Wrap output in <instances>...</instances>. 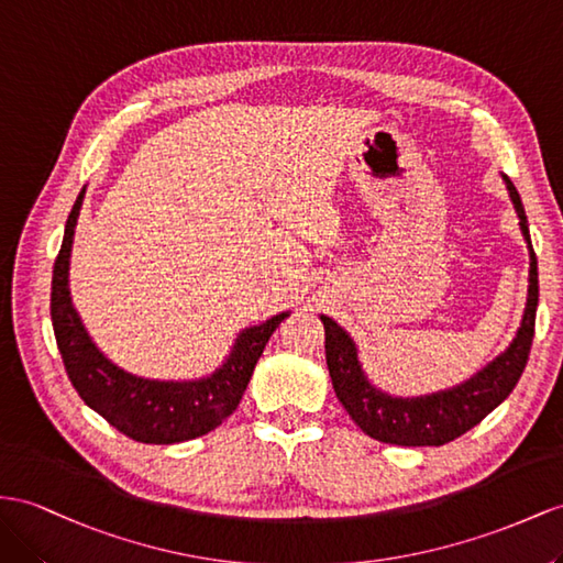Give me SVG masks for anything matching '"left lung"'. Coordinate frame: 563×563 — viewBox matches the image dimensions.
Masks as SVG:
<instances>
[{
    "label": "left lung",
    "instance_id": "8db88e82",
    "mask_svg": "<svg viewBox=\"0 0 563 563\" xmlns=\"http://www.w3.org/2000/svg\"><path fill=\"white\" fill-rule=\"evenodd\" d=\"M514 207L521 219L523 238L530 250V285L523 323L518 328L509 350L497 356L493 364L483 368L464 385L428 397H390L373 387L362 366H358L356 347L350 335L328 316H321L325 325V358L330 380H333L340 405L347 409L352 421L368 438L401 444V446H440L464 435L466 430L478 426L485 416L497 409L516 387L528 364L532 335H536L538 311V258L532 252L528 233V219L516 187L507 180Z\"/></svg>",
    "mask_w": 563,
    "mask_h": 563
}]
</instances>
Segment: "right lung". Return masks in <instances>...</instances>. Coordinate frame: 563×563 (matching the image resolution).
I'll use <instances>...</instances> for the list:
<instances>
[{
    "mask_svg": "<svg viewBox=\"0 0 563 563\" xmlns=\"http://www.w3.org/2000/svg\"><path fill=\"white\" fill-rule=\"evenodd\" d=\"M82 195L85 187L68 213L62 250L54 262L49 299L56 347L70 385L85 405L135 442L173 444L207 435L238 409L258 356L287 313L244 330L228 362L209 378L192 383L144 380L113 366L85 333L68 297V258Z\"/></svg>",
    "mask_w": 563,
    "mask_h": 563,
    "instance_id": "add662e5",
    "label": "right lung"
}]
</instances>
